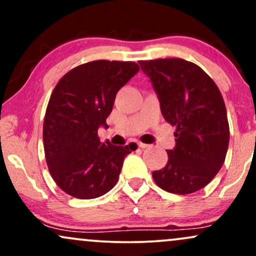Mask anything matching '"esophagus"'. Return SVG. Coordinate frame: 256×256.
Wrapping results in <instances>:
<instances>
[{
  "label": "esophagus",
  "mask_w": 256,
  "mask_h": 256,
  "mask_svg": "<svg viewBox=\"0 0 256 256\" xmlns=\"http://www.w3.org/2000/svg\"><path fill=\"white\" fill-rule=\"evenodd\" d=\"M138 146H140V148H142V149H144V148H148L149 146V144H146V143H138Z\"/></svg>",
  "instance_id": "1"
}]
</instances>
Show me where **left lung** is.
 Segmentation results:
<instances>
[{
	"label": "left lung",
	"mask_w": 256,
	"mask_h": 256,
	"mask_svg": "<svg viewBox=\"0 0 256 256\" xmlns=\"http://www.w3.org/2000/svg\"><path fill=\"white\" fill-rule=\"evenodd\" d=\"M150 79L176 146L164 168L152 172L161 189L186 195L204 188L222 168L230 130L224 100L213 79L183 58L140 61Z\"/></svg>",
	"instance_id": "1"
}]
</instances>
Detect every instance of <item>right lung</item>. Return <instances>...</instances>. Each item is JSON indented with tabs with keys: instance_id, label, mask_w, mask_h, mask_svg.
<instances>
[{
	"instance_id": "obj_1",
	"label": "right lung",
	"mask_w": 256,
	"mask_h": 256,
	"mask_svg": "<svg viewBox=\"0 0 256 256\" xmlns=\"http://www.w3.org/2000/svg\"><path fill=\"white\" fill-rule=\"evenodd\" d=\"M138 71L131 61H91L66 73L52 91L43 124L44 152L55 183L73 198H100L118 182L131 146L102 143L98 131L107 128L116 92Z\"/></svg>"
}]
</instances>
